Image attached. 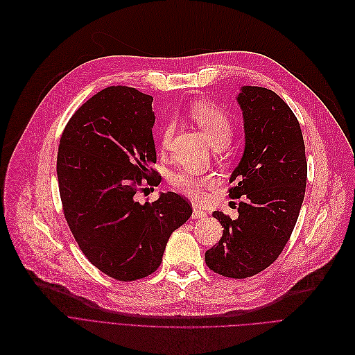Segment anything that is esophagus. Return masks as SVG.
Wrapping results in <instances>:
<instances>
[{
    "mask_svg": "<svg viewBox=\"0 0 355 355\" xmlns=\"http://www.w3.org/2000/svg\"><path fill=\"white\" fill-rule=\"evenodd\" d=\"M208 215H207V212L205 211H202V209H199V208H193V214H192V218H195V219H205Z\"/></svg>",
    "mask_w": 355,
    "mask_h": 355,
    "instance_id": "obj_1",
    "label": "esophagus"
}]
</instances>
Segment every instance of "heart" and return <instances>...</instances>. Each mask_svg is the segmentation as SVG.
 Returning <instances> with one entry per match:
<instances>
[{"label": "heart", "instance_id": "b5f03b06", "mask_svg": "<svg viewBox=\"0 0 355 355\" xmlns=\"http://www.w3.org/2000/svg\"><path fill=\"white\" fill-rule=\"evenodd\" d=\"M189 118L198 125L212 147H224L232 136V123L230 115L209 103H196L189 108ZM175 134V125L168 123L160 132V148L166 151L171 146ZM172 187L182 195L193 200H200L205 196V191L215 183L212 178H202L196 173L182 168L171 175Z\"/></svg>", "mask_w": 355, "mask_h": 355}]
</instances>
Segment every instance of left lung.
Instances as JSON below:
<instances>
[{"label": "left lung", "mask_w": 355, "mask_h": 355, "mask_svg": "<svg viewBox=\"0 0 355 355\" xmlns=\"http://www.w3.org/2000/svg\"><path fill=\"white\" fill-rule=\"evenodd\" d=\"M237 103L245 146L230 178L235 183L230 196L245 199L237 219L212 214L224 232L205 261L218 275L245 279L272 264L289 241L305 196L308 163L297 118L276 92L243 87Z\"/></svg>", "instance_id": "left-lung-1"}]
</instances>
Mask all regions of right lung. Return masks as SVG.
I'll return each instance as SVG.
<instances>
[{
    "mask_svg": "<svg viewBox=\"0 0 355 355\" xmlns=\"http://www.w3.org/2000/svg\"><path fill=\"white\" fill-rule=\"evenodd\" d=\"M151 103L134 88L103 89L72 115L58 151L67 225L85 257L121 282L155 273L168 237L192 215L187 199L175 192L160 193L151 204L134 199L156 163Z\"/></svg>",
    "mask_w": 355,
    "mask_h": 355,
    "instance_id": "1",
    "label": "right lung"
}]
</instances>
